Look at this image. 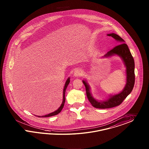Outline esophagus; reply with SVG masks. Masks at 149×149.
I'll list each match as a JSON object with an SVG mask.
<instances>
[{
    "mask_svg": "<svg viewBox=\"0 0 149 149\" xmlns=\"http://www.w3.org/2000/svg\"><path fill=\"white\" fill-rule=\"evenodd\" d=\"M82 70L80 68H77L74 72V75L76 77H80L81 75H82Z\"/></svg>",
    "mask_w": 149,
    "mask_h": 149,
    "instance_id": "obj_1",
    "label": "esophagus"
}]
</instances>
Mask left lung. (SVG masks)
<instances>
[{
    "instance_id": "8db88e82",
    "label": "left lung",
    "mask_w": 149,
    "mask_h": 149,
    "mask_svg": "<svg viewBox=\"0 0 149 149\" xmlns=\"http://www.w3.org/2000/svg\"><path fill=\"white\" fill-rule=\"evenodd\" d=\"M107 36L113 37L118 42L119 45L108 52L103 57L107 58L113 56L114 55H117L122 59L126 67L127 82L122 92L113 96H110V97L105 101H98L93 97L90 92V87L87 81L86 80H82L83 84L85 86L86 93L88 101L93 105V107L101 109L112 108L120 104L123 100L132 91L135 83L134 61L127 45L124 43L125 41L123 38L117 34L112 33L107 34Z\"/></svg>"
}]
</instances>
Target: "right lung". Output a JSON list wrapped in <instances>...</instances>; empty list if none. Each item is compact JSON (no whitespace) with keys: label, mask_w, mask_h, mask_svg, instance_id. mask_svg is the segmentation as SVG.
<instances>
[{"label":"right lung","mask_w":149,"mask_h":149,"mask_svg":"<svg viewBox=\"0 0 149 149\" xmlns=\"http://www.w3.org/2000/svg\"><path fill=\"white\" fill-rule=\"evenodd\" d=\"M69 82H70V77H69V78L67 79V81H66V82H65V85H64V89H63V102H62V104H61V106L59 107V108H58L56 111H54V112H52V113H49V114H47V115H45V116H37V117H51V116H53L56 115V114H58V113H59L61 112L62 109H63L64 106V103H65V91H66L67 86H68V85H69Z\"/></svg>","instance_id":"right-lung-1"}]
</instances>
